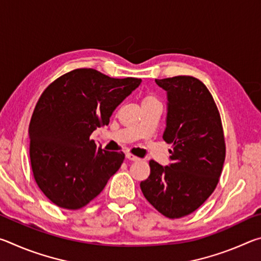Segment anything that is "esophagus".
Segmentation results:
<instances>
[{"label": "esophagus", "instance_id": "obj_1", "mask_svg": "<svg viewBox=\"0 0 261 261\" xmlns=\"http://www.w3.org/2000/svg\"><path fill=\"white\" fill-rule=\"evenodd\" d=\"M125 158L127 159V160H130V161H139L140 160L138 156H136V155H134V154H131V153H126L125 154Z\"/></svg>", "mask_w": 261, "mask_h": 261}]
</instances>
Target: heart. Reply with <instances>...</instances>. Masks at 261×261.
Masks as SVG:
<instances>
[{
	"instance_id": "b5f03b06",
	"label": "heart",
	"mask_w": 261,
	"mask_h": 261,
	"mask_svg": "<svg viewBox=\"0 0 261 261\" xmlns=\"http://www.w3.org/2000/svg\"><path fill=\"white\" fill-rule=\"evenodd\" d=\"M159 100L156 99L155 95L153 94H147L143 98V101H141V106L144 105H151V103H158Z\"/></svg>"
}]
</instances>
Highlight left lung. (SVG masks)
Here are the masks:
<instances>
[{
  "mask_svg": "<svg viewBox=\"0 0 261 261\" xmlns=\"http://www.w3.org/2000/svg\"><path fill=\"white\" fill-rule=\"evenodd\" d=\"M167 92L162 138L173 145L169 166L149 161L151 174L140 183L154 208L169 219L191 214L219 183L226 158L222 123L213 96L191 76L155 79Z\"/></svg>",
  "mask_w": 261,
  "mask_h": 261,
  "instance_id": "obj_1",
  "label": "left lung"
}]
</instances>
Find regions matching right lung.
I'll list each match as a JSON object with an SVG mask.
<instances>
[{
	"label": "right lung",
	"mask_w": 261,
	"mask_h": 261,
	"mask_svg": "<svg viewBox=\"0 0 261 261\" xmlns=\"http://www.w3.org/2000/svg\"><path fill=\"white\" fill-rule=\"evenodd\" d=\"M140 83L76 69L43 91L30 122V159L35 182L51 202L82 208L120 169L124 153L98 147L91 135L109 124L114 110Z\"/></svg>",
	"instance_id": "add662e5"
}]
</instances>
